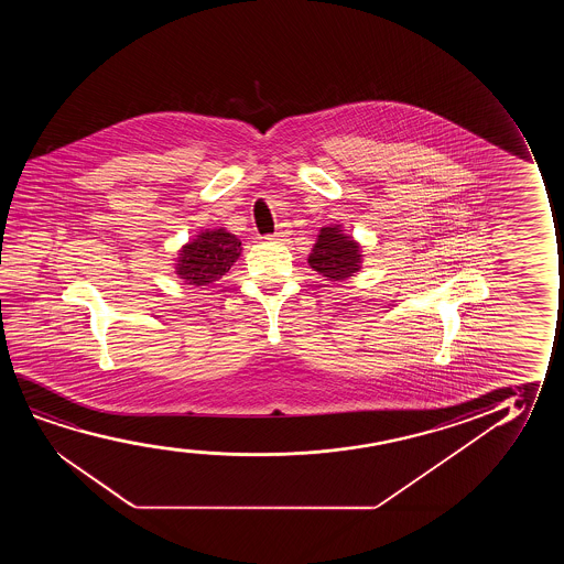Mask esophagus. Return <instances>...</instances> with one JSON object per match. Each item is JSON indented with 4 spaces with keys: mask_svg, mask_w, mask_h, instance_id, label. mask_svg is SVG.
Segmentation results:
<instances>
[{
    "mask_svg": "<svg viewBox=\"0 0 564 564\" xmlns=\"http://www.w3.org/2000/svg\"><path fill=\"white\" fill-rule=\"evenodd\" d=\"M289 235H291V225L281 224L278 227V231H275V232H273V235H271V239L285 240L286 237H289Z\"/></svg>",
    "mask_w": 564,
    "mask_h": 564,
    "instance_id": "1",
    "label": "esophagus"
}]
</instances>
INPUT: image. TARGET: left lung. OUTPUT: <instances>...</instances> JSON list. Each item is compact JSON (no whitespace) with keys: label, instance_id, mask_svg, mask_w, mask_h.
<instances>
[{"label":"left lung","instance_id":"left-lung-1","mask_svg":"<svg viewBox=\"0 0 564 564\" xmlns=\"http://www.w3.org/2000/svg\"><path fill=\"white\" fill-rule=\"evenodd\" d=\"M362 254L358 242L340 231L339 225L322 227L316 245L308 256V263L325 281L339 283L352 278L360 270Z\"/></svg>","mask_w":564,"mask_h":564}]
</instances>
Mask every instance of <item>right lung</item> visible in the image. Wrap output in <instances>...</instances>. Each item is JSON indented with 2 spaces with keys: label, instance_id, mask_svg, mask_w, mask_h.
Masks as SVG:
<instances>
[{
  "label": "right lung",
  "instance_id": "1",
  "mask_svg": "<svg viewBox=\"0 0 564 564\" xmlns=\"http://www.w3.org/2000/svg\"><path fill=\"white\" fill-rule=\"evenodd\" d=\"M240 240L225 231H204L178 254L177 275L186 285L209 286L231 270L240 256Z\"/></svg>",
  "mask_w": 564,
  "mask_h": 564
}]
</instances>
